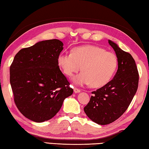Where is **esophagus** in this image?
<instances>
[{"label":"esophagus","mask_w":149,"mask_h":149,"mask_svg":"<svg viewBox=\"0 0 149 149\" xmlns=\"http://www.w3.org/2000/svg\"><path fill=\"white\" fill-rule=\"evenodd\" d=\"M74 91L75 93H79L81 92V90L79 89H77V88H76V87H74Z\"/></svg>","instance_id":"1"}]
</instances>
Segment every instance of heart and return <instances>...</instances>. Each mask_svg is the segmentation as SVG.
I'll use <instances>...</instances> for the list:
<instances>
[{"mask_svg":"<svg viewBox=\"0 0 149 149\" xmlns=\"http://www.w3.org/2000/svg\"><path fill=\"white\" fill-rule=\"evenodd\" d=\"M58 64L68 77L77 73L81 66L83 72L73 77V82L78 85L91 84L97 88L104 86L112 79L117 68L118 59L112 52L86 45L75 48L72 53L60 54Z\"/></svg>","mask_w":149,"mask_h":149,"instance_id":"b5f03b06","label":"heart"}]
</instances>
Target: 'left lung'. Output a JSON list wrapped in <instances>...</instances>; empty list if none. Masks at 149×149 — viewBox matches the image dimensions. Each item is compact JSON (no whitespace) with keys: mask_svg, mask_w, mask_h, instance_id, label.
Listing matches in <instances>:
<instances>
[{"mask_svg":"<svg viewBox=\"0 0 149 149\" xmlns=\"http://www.w3.org/2000/svg\"><path fill=\"white\" fill-rule=\"evenodd\" d=\"M118 68L113 79L104 86L92 92L84 112L93 122L107 125L118 119L127 109L138 88L139 73L132 55L123 51L110 40Z\"/></svg>","mask_w":149,"mask_h":149,"instance_id":"1","label":"left lung"}]
</instances>
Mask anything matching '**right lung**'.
Masks as SVG:
<instances>
[{
  "instance_id": "right-lung-1",
  "label": "right lung",
  "mask_w": 149,
  "mask_h": 149,
  "mask_svg": "<svg viewBox=\"0 0 149 149\" xmlns=\"http://www.w3.org/2000/svg\"><path fill=\"white\" fill-rule=\"evenodd\" d=\"M63 45L60 40L51 39L24 48L16 54L10 68L15 104L33 122L53 118L74 92L58 64Z\"/></svg>"
}]
</instances>
